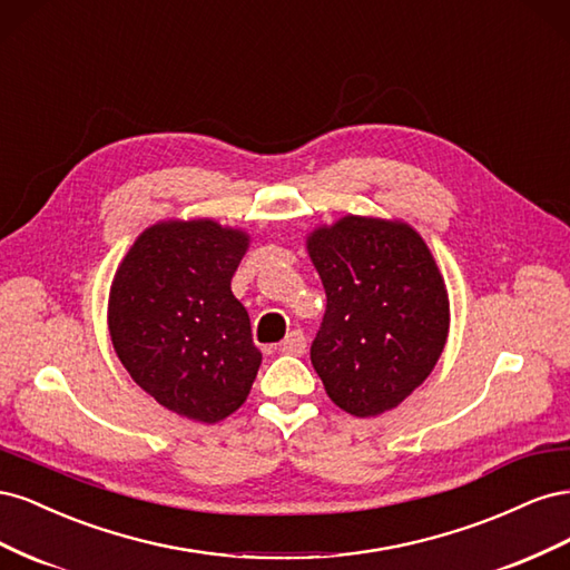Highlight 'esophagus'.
Wrapping results in <instances>:
<instances>
[{
	"label": "esophagus",
	"instance_id": "obj_1",
	"mask_svg": "<svg viewBox=\"0 0 570 570\" xmlns=\"http://www.w3.org/2000/svg\"><path fill=\"white\" fill-rule=\"evenodd\" d=\"M283 354H292V356H302L306 352V337L302 331H292L278 347Z\"/></svg>",
	"mask_w": 570,
	"mask_h": 570
}]
</instances>
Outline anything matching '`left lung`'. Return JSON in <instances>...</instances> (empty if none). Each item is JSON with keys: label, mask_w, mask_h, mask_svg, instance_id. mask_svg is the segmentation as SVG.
Listing matches in <instances>:
<instances>
[{"label": "left lung", "mask_w": 570, "mask_h": 570, "mask_svg": "<svg viewBox=\"0 0 570 570\" xmlns=\"http://www.w3.org/2000/svg\"><path fill=\"white\" fill-rule=\"evenodd\" d=\"M325 289L312 364L358 419L400 406L435 368L450 299L423 237L402 220L344 216L306 237Z\"/></svg>", "instance_id": "8db88e82"}]
</instances>
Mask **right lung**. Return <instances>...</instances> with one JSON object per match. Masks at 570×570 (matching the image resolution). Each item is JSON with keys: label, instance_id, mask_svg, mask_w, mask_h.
<instances>
[{"label": "right lung", "instance_id": "1", "mask_svg": "<svg viewBox=\"0 0 570 570\" xmlns=\"http://www.w3.org/2000/svg\"><path fill=\"white\" fill-rule=\"evenodd\" d=\"M249 235L216 220H161L120 262L109 295L114 350L132 381L189 421L245 404L262 352L230 289Z\"/></svg>", "mask_w": 570, "mask_h": 570}]
</instances>
